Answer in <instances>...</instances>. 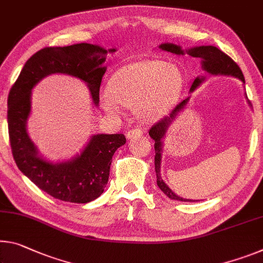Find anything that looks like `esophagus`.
Instances as JSON below:
<instances>
[{
    "mask_svg": "<svg viewBox=\"0 0 263 263\" xmlns=\"http://www.w3.org/2000/svg\"><path fill=\"white\" fill-rule=\"evenodd\" d=\"M141 135H143V132H141L139 128H132V130L126 132V138L133 139V138H137V137H140Z\"/></svg>",
    "mask_w": 263,
    "mask_h": 263,
    "instance_id": "34e87169",
    "label": "esophagus"
}]
</instances>
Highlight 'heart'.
<instances>
[{
	"label": "heart",
	"instance_id": "heart-1",
	"mask_svg": "<svg viewBox=\"0 0 263 263\" xmlns=\"http://www.w3.org/2000/svg\"><path fill=\"white\" fill-rule=\"evenodd\" d=\"M185 85V74L178 65L161 60H146L123 66L112 74L109 91L102 95V105L109 114L118 104L133 109L143 122L160 119L176 105Z\"/></svg>",
	"mask_w": 263,
	"mask_h": 263
}]
</instances>
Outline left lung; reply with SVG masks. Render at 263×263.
Masks as SVG:
<instances>
[{
	"instance_id": "left-lung-1",
	"label": "left lung",
	"mask_w": 263,
	"mask_h": 263,
	"mask_svg": "<svg viewBox=\"0 0 263 263\" xmlns=\"http://www.w3.org/2000/svg\"><path fill=\"white\" fill-rule=\"evenodd\" d=\"M159 48L165 50V51L176 53V55H190L192 57H197L201 60V68L203 71L212 74V76H232L237 79H240L245 85V77L243 73L241 71L234 61L231 57L227 56L226 53L222 52L221 50L218 49L213 45H200V47H193L189 49H182L180 45L173 44V43H161ZM206 81L205 76H198L194 79L193 84H192L190 89V93L193 92L198 89V87ZM245 97L247 99L249 106L252 107L251 102L248 101L247 95L245 93ZM191 99V96H189L184 101L180 102L178 105L174 107V110L171 112L168 116H166L159 120L156 125H153L149 130L148 135L151 138L156 141L154 143V151H156V156H154V168H156L157 174V185L159 186V189L167 195L170 199L172 200H179V201H200V200H192V199H185L177 195L174 192L170 189V187L165 184V181L162 180L160 168H161V158H162V148H164V139L170 127L172 126L174 120L178 118V116L180 115V112L185 109L187 104H189Z\"/></svg>"
}]
</instances>
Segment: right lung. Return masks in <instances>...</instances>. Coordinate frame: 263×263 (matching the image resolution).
Wrapping results in <instances>:
<instances>
[{"label":"right lung","instance_id":"add662e5","mask_svg":"<svg viewBox=\"0 0 263 263\" xmlns=\"http://www.w3.org/2000/svg\"><path fill=\"white\" fill-rule=\"evenodd\" d=\"M116 51L90 43L42 49L26 62L8 96V128L16 165L37 187L62 201L86 203L102 195L109 181L112 157L126 138L124 135L99 133L91 136L81 153L70 159H47L27 128L32 89L50 74L63 73L84 82L93 105L98 106L106 55Z\"/></svg>","mask_w":263,"mask_h":263}]
</instances>
